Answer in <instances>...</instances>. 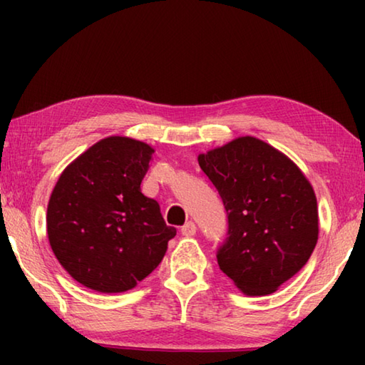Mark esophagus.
<instances>
[{"mask_svg":"<svg viewBox=\"0 0 365 365\" xmlns=\"http://www.w3.org/2000/svg\"><path fill=\"white\" fill-rule=\"evenodd\" d=\"M180 232H182L183 237H193V235H196V225H195V222L188 220L187 224H185V225L180 228Z\"/></svg>","mask_w":365,"mask_h":365,"instance_id":"1","label":"esophagus"}]
</instances>
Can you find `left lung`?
Here are the masks:
<instances>
[{"mask_svg": "<svg viewBox=\"0 0 365 365\" xmlns=\"http://www.w3.org/2000/svg\"><path fill=\"white\" fill-rule=\"evenodd\" d=\"M197 163L228 217V237L217 251L220 270L248 296L277 292L316 248L312 185L292 159L255 137L200 154Z\"/></svg>", "mask_w": 365, "mask_h": 365, "instance_id": "left-lung-1", "label": "left lung"}]
</instances>
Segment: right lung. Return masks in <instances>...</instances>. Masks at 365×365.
Masks as SVG:
<instances>
[{"instance_id": "1", "label": "right lung", "mask_w": 365, "mask_h": 365, "mask_svg": "<svg viewBox=\"0 0 365 365\" xmlns=\"http://www.w3.org/2000/svg\"><path fill=\"white\" fill-rule=\"evenodd\" d=\"M153 153L143 141L108 137L61 174L48 202V240L59 264L83 287L100 293L135 288L175 237L158 201L140 188Z\"/></svg>"}]
</instances>
